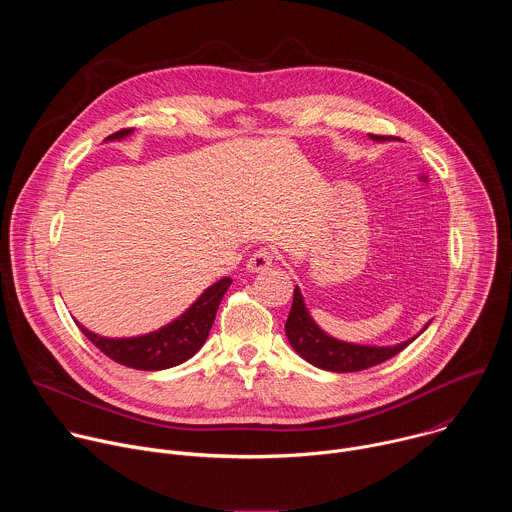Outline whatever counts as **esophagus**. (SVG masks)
Returning a JSON list of instances; mask_svg holds the SVG:
<instances>
[{
	"label": "esophagus",
	"instance_id": "esophagus-1",
	"mask_svg": "<svg viewBox=\"0 0 512 512\" xmlns=\"http://www.w3.org/2000/svg\"><path fill=\"white\" fill-rule=\"evenodd\" d=\"M271 263H273V255H271L267 249H259V251H255V253L251 255V259L247 261V269H249L251 273H259V271L269 269Z\"/></svg>",
	"mask_w": 512,
	"mask_h": 512
}]
</instances>
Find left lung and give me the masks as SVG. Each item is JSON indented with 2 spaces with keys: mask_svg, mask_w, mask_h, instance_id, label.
Wrapping results in <instances>:
<instances>
[{
  "mask_svg": "<svg viewBox=\"0 0 512 512\" xmlns=\"http://www.w3.org/2000/svg\"><path fill=\"white\" fill-rule=\"evenodd\" d=\"M373 141H387L391 137L387 135H371ZM429 322L419 330V334L425 332ZM285 334L287 340L304 360L324 371L332 373H356L371 369L375 364H381L395 354H399L403 348H407L419 334L413 338L395 344V346H367V344H352L338 340L330 334H326L312 318V314L306 308L304 296L300 287L294 289V304H291L287 322H285Z\"/></svg>",
  "mask_w": 512,
  "mask_h": 512,
  "instance_id": "1",
  "label": "left lung"
}]
</instances>
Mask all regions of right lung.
<instances>
[{
    "label": "right lung",
    "instance_id": "add662e5",
    "mask_svg": "<svg viewBox=\"0 0 512 512\" xmlns=\"http://www.w3.org/2000/svg\"><path fill=\"white\" fill-rule=\"evenodd\" d=\"M133 129H123L113 135H109L105 141H117L127 135H131ZM233 283L231 277L218 279L210 287H206L202 294L196 298V302L180 314L170 324L141 334V336H129V338H109L101 336L97 332H91L85 328L79 320L77 326L81 332L111 360L125 364L129 369L137 371H164L178 367V364L192 358L206 342L208 332L212 328L218 304H221L223 296L227 294L229 285Z\"/></svg>",
    "mask_w": 512,
    "mask_h": 512
}]
</instances>
